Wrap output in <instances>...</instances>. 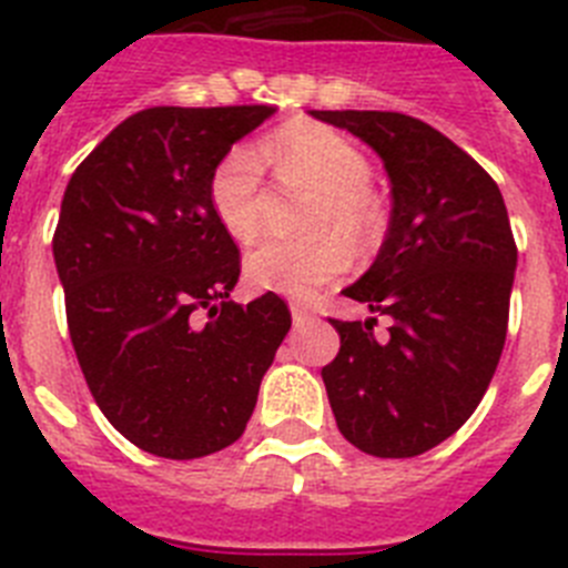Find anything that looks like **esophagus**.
<instances>
[{
    "mask_svg": "<svg viewBox=\"0 0 568 568\" xmlns=\"http://www.w3.org/2000/svg\"><path fill=\"white\" fill-rule=\"evenodd\" d=\"M318 321V315L304 304H293V324L295 326H312Z\"/></svg>",
    "mask_w": 568,
    "mask_h": 568,
    "instance_id": "34e87169",
    "label": "esophagus"
}]
</instances>
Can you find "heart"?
Here are the masks:
<instances>
[{
  "instance_id": "heart-1",
  "label": "heart",
  "mask_w": 568,
  "mask_h": 568,
  "mask_svg": "<svg viewBox=\"0 0 568 568\" xmlns=\"http://www.w3.org/2000/svg\"><path fill=\"white\" fill-rule=\"evenodd\" d=\"M264 158L290 185L315 191L304 242L270 239L244 262L247 281L264 293L310 301L348 273L352 248L372 250L383 231V213L368 191L372 163L348 138L315 121H293L264 143ZM207 202L222 231L250 242L262 231L264 165L256 149L233 145L213 165Z\"/></svg>"
}]
</instances>
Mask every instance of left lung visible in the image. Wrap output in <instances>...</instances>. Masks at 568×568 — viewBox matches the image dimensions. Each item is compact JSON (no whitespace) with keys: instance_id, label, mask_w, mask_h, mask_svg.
Returning <instances> with one entry per match:
<instances>
[{"instance_id":"left-lung-1","label":"left lung","mask_w":568,"mask_h":568,"mask_svg":"<svg viewBox=\"0 0 568 568\" xmlns=\"http://www.w3.org/2000/svg\"><path fill=\"white\" fill-rule=\"evenodd\" d=\"M383 158L392 220L377 258L346 298L388 315L332 321L341 352L324 366L332 414L355 447L410 459L470 419L507 337L515 247L496 180L454 140L399 112H310Z\"/></svg>"}]
</instances>
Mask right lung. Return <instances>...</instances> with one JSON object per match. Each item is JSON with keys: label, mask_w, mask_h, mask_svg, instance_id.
Listing matches in <instances>:
<instances>
[{"label": "right lung", "mask_w": 568, "mask_h": 568, "mask_svg": "<svg viewBox=\"0 0 568 568\" xmlns=\"http://www.w3.org/2000/svg\"><path fill=\"white\" fill-rule=\"evenodd\" d=\"M273 106H152L70 176L53 236L67 326L98 408L140 450L233 445L290 332L275 293L233 304L239 247L207 202L213 165Z\"/></svg>", "instance_id": "add662e5"}]
</instances>
